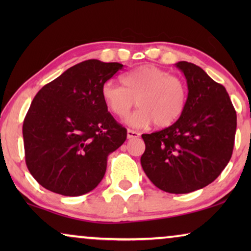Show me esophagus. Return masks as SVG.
<instances>
[{
	"mask_svg": "<svg viewBox=\"0 0 251 251\" xmlns=\"http://www.w3.org/2000/svg\"><path fill=\"white\" fill-rule=\"evenodd\" d=\"M140 133L135 131V130H131V129H128V131H126V137H128L129 139L131 138H137V137H139Z\"/></svg>",
	"mask_w": 251,
	"mask_h": 251,
	"instance_id": "obj_1",
	"label": "esophagus"
}]
</instances>
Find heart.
<instances>
[{"label":"heart","mask_w":251,"mask_h":251,"mask_svg":"<svg viewBox=\"0 0 251 251\" xmlns=\"http://www.w3.org/2000/svg\"><path fill=\"white\" fill-rule=\"evenodd\" d=\"M124 87L105 82L101 98L106 107L118 118L125 119L133 106L139 109L128 120L133 126H168L177 121L186 105V87L179 77L153 65H144L121 77Z\"/></svg>","instance_id":"obj_1"}]
</instances>
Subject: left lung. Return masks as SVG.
<instances>
[{
	"label": "left lung",
	"instance_id": "left-lung-1",
	"mask_svg": "<svg viewBox=\"0 0 251 251\" xmlns=\"http://www.w3.org/2000/svg\"><path fill=\"white\" fill-rule=\"evenodd\" d=\"M187 82L186 105L168 128L142 135L140 163L150 180L168 193L185 194L212 183L232 156L236 112L222 84L201 67L179 61Z\"/></svg>",
	"mask_w": 251,
	"mask_h": 251
}]
</instances>
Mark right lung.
Segmentation results:
<instances>
[{
    "label": "right lung",
    "instance_id": "right-lung-1",
    "mask_svg": "<svg viewBox=\"0 0 251 251\" xmlns=\"http://www.w3.org/2000/svg\"><path fill=\"white\" fill-rule=\"evenodd\" d=\"M89 59L74 65L34 97L23 125L26 166L37 183L65 197L97 187L107 157L126 142L101 98V85L122 70Z\"/></svg>",
    "mask_w": 251,
    "mask_h": 251
}]
</instances>
